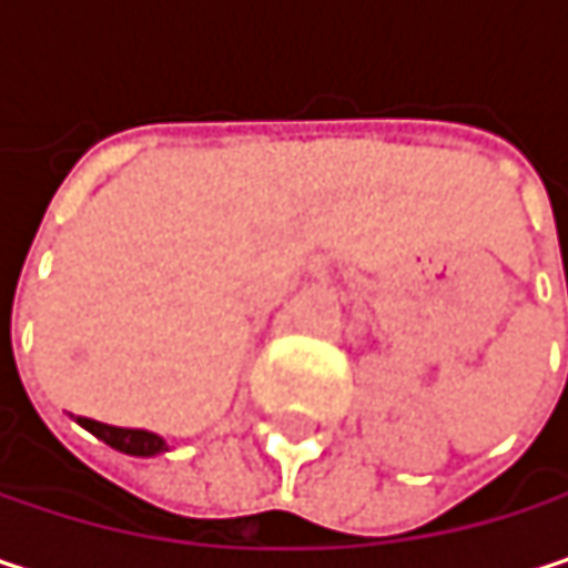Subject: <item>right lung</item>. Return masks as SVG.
<instances>
[{
    "label": "right lung",
    "mask_w": 568,
    "mask_h": 568,
    "mask_svg": "<svg viewBox=\"0 0 568 568\" xmlns=\"http://www.w3.org/2000/svg\"><path fill=\"white\" fill-rule=\"evenodd\" d=\"M84 430H91L98 440H104L108 447L131 454V457H158L168 450V440L154 430H141V427H114V424H101L91 417H74Z\"/></svg>",
    "instance_id": "add662e5"
}]
</instances>
